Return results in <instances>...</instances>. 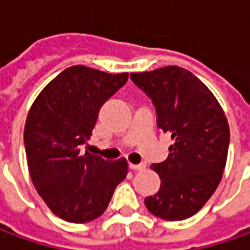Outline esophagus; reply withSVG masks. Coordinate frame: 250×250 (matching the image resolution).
<instances>
[{"label": "esophagus", "mask_w": 250, "mask_h": 250, "mask_svg": "<svg viewBox=\"0 0 250 250\" xmlns=\"http://www.w3.org/2000/svg\"><path fill=\"white\" fill-rule=\"evenodd\" d=\"M130 169H135V171H142L146 168V164L145 163H140V164H129Z\"/></svg>", "instance_id": "1"}]
</instances>
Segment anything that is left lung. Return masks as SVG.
<instances>
[{"mask_svg":"<svg viewBox=\"0 0 250 250\" xmlns=\"http://www.w3.org/2000/svg\"><path fill=\"white\" fill-rule=\"evenodd\" d=\"M130 79L151 99L157 126L174 140L167 160L151 164L161 185L145 205L160 218L185 220L205 206L223 178L229 145L226 114L206 84L181 66L130 73Z\"/></svg>","mask_w":250,"mask_h":250,"instance_id":"1","label":"left lung"}]
</instances>
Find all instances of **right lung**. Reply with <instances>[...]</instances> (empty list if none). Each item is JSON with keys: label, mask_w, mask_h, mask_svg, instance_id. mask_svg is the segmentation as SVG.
<instances>
[{"label": "right lung", "mask_w": 250, "mask_h": 250, "mask_svg": "<svg viewBox=\"0 0 250 250\" xmlns=\"http://www.w3.org/2000/svg\"><path fill=\"white\" fill-rule=\"evenodd\" d=\"M126 81V72L75 65L55 76L30 107L23 135L30 178L44 203L65 221L100 217L126 178L125 159L108 161L81 149L101 105Z\"/></svg>", "instance_id": "add662e5"}]
</instances>
